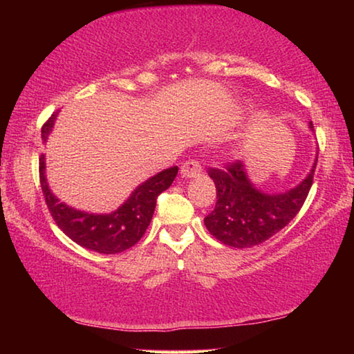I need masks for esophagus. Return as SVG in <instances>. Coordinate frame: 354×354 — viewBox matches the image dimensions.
<instances>
[{
    "instance_id": "34e87169",
    "label": "esophagus",
    "mask_w": 354,
    "mask_h": 354,
    "mask_svg": "<svg viewBox=\"0 0 354 354\" xmlns=\"http://www.w3.org/2000/svg\"><path fill=\"white\" fill-rule=\"evenodd\" d=\"M201 171H203L201 162L198 161V159H188V161H185V162L182 164V169H180L182 176L187 177V178L200 176Z\"/></svg>"
}]
</instances>
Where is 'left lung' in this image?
Here are the masks:
<instances>
[{
    "label": "left lung",
    "mask_w": 354,
    "mask_h": 354,
    "mask_svg": "<svg viewBox=\"0 0 354 354\" xmlns=\"http://www.w3.org/2000/svg\"><path fill=\"white\" fill-rule=\"evenodd\" d=\"M313 129V124H311ZM316 162L308 177L285 193H263L246 177L243 162L235 159L222 167H209L216 183V206L205 217L211 235L234 248H251L282 230L298 214L311 190Z\"/></svg>",
    "instance_id": "obj_1"
}]
</instances>
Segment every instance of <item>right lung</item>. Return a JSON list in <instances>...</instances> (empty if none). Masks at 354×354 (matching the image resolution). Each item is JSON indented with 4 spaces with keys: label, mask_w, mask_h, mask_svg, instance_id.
Masks as SVG:
<instances>
[{
    "label": "right lung",
    "mask_w": 354,
    "mask_h": 354,
    "mask_svg": "<svg viewBox=\"0 0 354 354\" xmlns=\"http://www.w3.org/2000/svg\"><path fill=\"white\" fill-rule=\"evenodd\" d=\"M56 114L43 124L41 138L46 142L48 133L55 124ZM40 183L45 196L46 206L50 209L53 219L57 227L69 236L77 245L86 250H93L96 253L115 254L132 248L147 232L151 222L156 200L164 190L171 187L176 178L178 167L164 169L162 172L148 178L147 182L137 187L132 196L111 214H88V212L77 211L74 207L66 206L64 203L53 195L48 188L45 177V156H40Z\"/></svg>",
    "instance_id": "right-lung-1"
}]
</instances>
